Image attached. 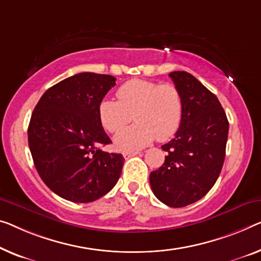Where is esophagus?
Listing matches in <instances>:
<instances>
[{
    "mask_svg": "<svg viewBox=\"0 0 261 261\" xmlns=\"http://www.w3.org/2000/svg\"><path fill=\"white\" fill-rule=\"evenodd\" d=\"M137 154H141V152H125V153H123V157L127 159V158L132 157V155H137Z\"/></svg>",
    "mask_w": 261,
    "mask_h": 261,
    "instance_id": "34e87169",
    "label": "esophagus"
}]
</instances>
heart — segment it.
Returning <instances> with one entry per match:
<instances>
[{"instance_id": "heart-1", "label": "heart", "mask_w": 261, "mask_h": 261, "mask_svg": "<svg viewBox=\"0 0 261 261\" xmlns=\"http://www.w3.org/2000/svg\"><path fill=\"white\" fill-rule=\"evenodd\" d=\"M118 100L104 98L98 117L109 132L118 131L134 115L136 124L115 136V147L124 152L143 149L157 138L170 139L179 129L182 117V97L176 85L132 80L117 90Z\"/></svg>"}]
</instances>
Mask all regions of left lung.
I'll use <instances>...</instances> for the list:
<instances>
[{
	"label": "left lung",
	"instance_id": "1",
	"mask_svg": "<svg viewBox=\"0 0 261 261\" xmlns=\"http://www.w3.org/2000/svg\"><path fill=\"white\" fill-rule=\"evenodd\" d=\"M182 97V117L161 168L150 185L162 203L184 207L203 198L219 177L228 136V120L217 96L186 71L169 75Z\"/></svg>",
	"mask_w": 261,
	"mask_h": 261
}]
</instances>
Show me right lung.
Returning a JSON list of instances; mask_svg holds the SVG:
<instances>
[{"mask_svg":"<svg viewBox=\"0 0 261 261\" xmlns=\"http://www.w3.org/2000/svg\"><path fill=\"white\" fill-rule=\"evenodd\" d=\"M115 85L114 76L77 73L48 89L34 109L28 142L35 168L64 199L90 203L119 179L123 155L99 149L111 141L99 122L98 107Z\"/></svg>","mask_w":261,"mask_h":261,"instance_id":"add662e5","label":"right lung"}]
</instances>
